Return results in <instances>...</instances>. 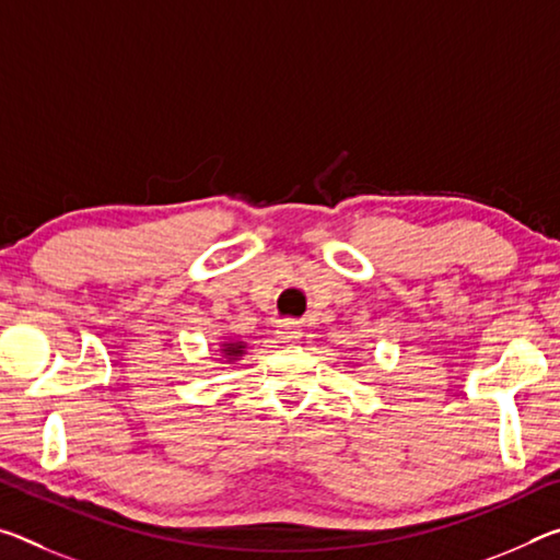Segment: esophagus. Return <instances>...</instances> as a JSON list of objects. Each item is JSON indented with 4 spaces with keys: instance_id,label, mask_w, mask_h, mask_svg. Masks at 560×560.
Returning <instances> with one entry per match:
<instances>
[{
    "instance_id": "1",
    "label": "esophagus",
    "mask_w": 560,
    "mask_h": 560,
    "mask_svg": "<svg viewBox=\"0 0 560 560\" xmlns=\"http://www.w3.org/2000/svg\"><path fill=\"white\" fill-rule=\"evenodd\" d=\"M301 336H304V328L294 322H283L277 328V341L283 346H294L301 341Z\"/></svg>"
}]
</instances>
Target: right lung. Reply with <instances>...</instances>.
<instances>
[{
	"label": "right lung",
	"instance_id": "1",
	"mask_svg": "<svg viewBox=\"0 0 560 560\" xmlns=\"http://www.w3.org/2000/svg\"><path fill=\"white\" fill-rule=\"evenodd\" d=\"M246 341H242V339H232V336H224V341H219V357H221V361H226V363H234V361H238L246 353Z\"/></svg>",
	"mask_w": 560,
	"mask_h": 560
}]
</instances>
